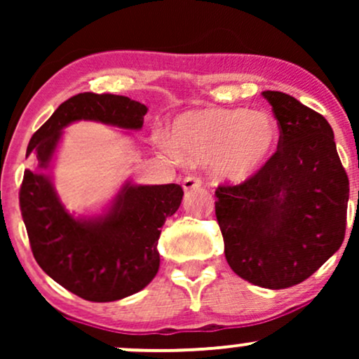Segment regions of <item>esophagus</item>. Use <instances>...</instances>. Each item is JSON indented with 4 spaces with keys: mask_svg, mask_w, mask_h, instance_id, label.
Here are the masks:
<instances>
[{
    "mask_svg": "<svg viewBox=\"0 0 359 359\" xmlns=\"http://www.w3.org/2000/svg\"><path fill=\"white\" fill-rule=\"evenodd\" d=\"M201 185H203V180H201L197 175H187L184 179V182H182L184 191H192V189H199Z\"/></svg>",
    "mask_w": 359,
    "mask_h": 359,
    "instance_id": "obj_1",
    "label": "esophagus"
}]
</instances>
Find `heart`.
<instances>
[{"label":"heart","mask_w":359,"mask_h":359,"mask_svg":"<svg viewBox=\"0 0 359 359\" xmlns=\"http://www.w3.org/2000/svg\"><path fill=\"white\" fill-rule=\"evenodd\" d=\"M277 140L278 125L269 113L211 108L177 118L172 138L156 135V147L172 158L212 163L221 179L241 182L263 167Z\"/></svg>","instance_id":"obj_1"}]
</instances>
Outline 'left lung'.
Instances as JSON below:
<instances>
[{
	"mask_svg": "<svg viewBox=\"0 0 359 359\" xmlns=\"http://www.w3.org/2000/svg\"><path fill=\"white\" fill-rule=\"evenodd\" d=\"M280 130L277 151L241 184L216 189V219L229 266L258 287L287 288L341 248L349 180L323 114L263 90Z\"/></svg>",
	"mask_w": 359,
	"mask_h": 359,
	"instance_id": "obj_1",
	"label": "left lung"
}]
</instances>
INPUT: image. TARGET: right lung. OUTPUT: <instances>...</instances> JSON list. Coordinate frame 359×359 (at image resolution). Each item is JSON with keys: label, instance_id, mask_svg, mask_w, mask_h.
I'll return each mask as SVG.
<instances>
[{"label": "right lung", "instance_id": "right-lung-1", "mask_svg": "<svg viewBox=\"0 0 359 359\" xmlns=\"http://www.w3.org/2000/svg\"><path fill=\"white\" fill-rule=\"evenodd\" d=\"M145 114V104L126 96L76 94L35 131L27 155H34L42 170L69 123L94 119L138 130ZM182 196L179 184H126L104 217L79 221L60 204L48 177L27 168L20 185V209L40 269L77 297L111 302L137 294L154 280L160 266V228L179 209Z\"/></svg>", "mask_w": 359, "mask_h": 359}]
</instances>
